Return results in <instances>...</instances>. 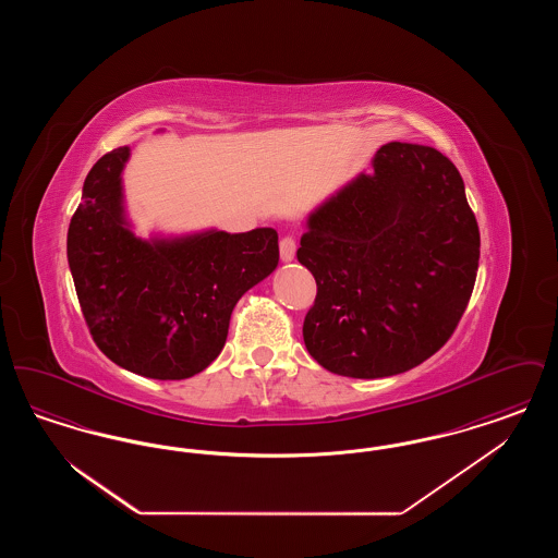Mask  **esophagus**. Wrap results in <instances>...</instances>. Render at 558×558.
Segmentation results:
<instances>
[{
    "label": "esophagus",
    "instance_id": "obj_1",
    "mask_svg": "<svg viewBox=\"0 0 558 558\" xmlns=\"http://www.w3.org/2000/svg\"><path fill=\"white\" fill-rule=\"evenodd\" d=\"M294 251H296V242L292 236H284V239L280 240V259L282 262H292L294 259Z\"/></svg>",
    "mask_w": 558,
    "mask_h": 558
}]
</instances>
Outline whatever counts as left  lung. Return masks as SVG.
Segmentation results:
<instances>
[{
  "label": "left lung",
  "mask_w": 558,
  "mask_h": 558,
  "mask_svg": "<svg viewBox=\"0 0 558 558\" xmlns=\"http://www.w3.org/2000/svg\"><path fill=\"white\" fill-rule=\"evenodd\" d=\"M307 217L296 259L318 284L303 322L326 371L383 378L448 343L475 287L478 226L448 157L389 142Z\"/></svg>",
  "instance_id": "left-lung-1"
}]
</instances>
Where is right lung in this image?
<instances>
[{
  "instance_id": "right-lung-1",
  "label": "right lung",
  "mask_w": 558,
  "mask_h": 558,
  "mask_svg": "<svg viewBox=\"0 0 558 558\" xmlns=\"http://www.w3.org/2000/svg\"><path fill=\"white\" fill-rule=\"evenodd\" d=\"M130 153L114 148L87 173L66 236L69 267L108 360L146 378L182 380L221 353L240 296L278 266V234L257 228L137 239L121 182Z\"/></svg>"
}]
</instances>
